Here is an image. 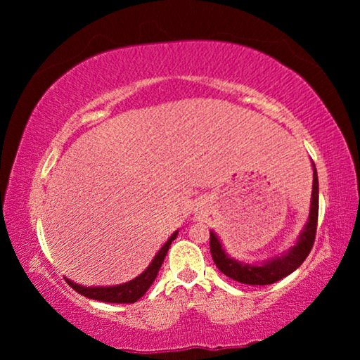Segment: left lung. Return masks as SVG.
I'll return each mask as SVG.
<instances>
[{
  "label": "left lung",
  "instance_id": "8db88e82",
  "mask_svg": "<svg viewBox=\"0 0 360 360\" xmlns=\"http://www.w3.org/2000/svg\"><path fill=\"white\" fill-rule=\"evenodd\" d=\"M318 212H319V181L318 172L313 163V192H311V205H309L308 222L304 224L303 230L298 235L294 246H290L288 251L276 254L275 257H270L264 262H243L225 252L222 243L214 231H210V249L212 260L216 266L225 276H229L233 281L249 285H268L279 281V279L290 275L300 266L304 259L308 257L309 251L314 245L316 227H318Z\"/></svg>",
  "mask_w": 360,
  "mask_h": 360
}]
</instances>
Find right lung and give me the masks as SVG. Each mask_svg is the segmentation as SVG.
Returning a JSON list of instances; mask_svg holds the SVG:
<instances>
[{
    "label": "right lung",
    "mask_w": 360,
    "mask_h": 360,
    "mask_svg": "<svg viewBox=\"0 0 360 360\" xmlns=\"http://www.w3.org/2000/svg\"><path fill=\"white\" fill-rule=\"evenodd\" d=\"M176 236H178V230L169 236L168 241L160 248V251L155 254V257L152 259L149 266L146 268L141 275L133 278L129 283L115 284V285H92V288L72 283L68 278H66V283H68L76 292H79V294L87 298H92V300H100V302H108V303H135L146 294V292H148L152 283L155 281L157 273L160 270L168 249L172 246V243L176 240Z\"/></svg>",
    "instance_id": "add662e5"
}]
</instances>
